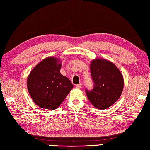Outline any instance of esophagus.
<instances>
[{
    "label": "esophagus",
    "instance_id": "obj_1",
    "mask_svg": "<svg viewBox=\"0 0 150 150\" xmlns=\"http://www.w3.org/2000/svg\"><path fill=\"white\" fill-rule=\"evenodd\" d=\"M82 84L81 83H80V84H79L77 85H76V88H78V89H80L82 87Z\"/></svg>",
    "mask_w": 150,
    "mask_h": 150
}]
</instances>
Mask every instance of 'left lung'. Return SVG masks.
Returning a JSON list of instances; mask_svg holds the SVG:
<instances>
[{"mask_svg":"<svg viewBox=\"0 0 150 150\" xmlns=\"http://www.w3.org/2000/svg\"><path fill=\"white\" fill-rule=\"evenodd\" d=\"M90 71L94 86L91 91L86 89V93L94 107L106 109L116 103L122 94L123 76L113 62L104 59L92 60Z\"/></svg>","mask_w":150,"mask_h":150,"instance_id":"8db88e82","label":"left lung"}]
</instances>
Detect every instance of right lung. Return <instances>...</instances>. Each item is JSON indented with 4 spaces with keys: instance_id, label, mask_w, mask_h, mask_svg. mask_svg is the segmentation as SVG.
<instances>
[{
    "instance_id": "right-lung-1",
    "label": "right lung",
    "mask_w": 150,
    "mask_h": 150,
    "mask_svg": "<svg viewBox=\"0 0 150 150\" xmlns=\"http://www.w3.org/2000/svg\"><path fill=\"white\" fill-rule=\"evenodd\" d=\"M59 62L55 57H47L35 67L28 77L30 97L44 109H57L73 87L69 79L60 73L61 62Z\"/></svg>"
}]
</instances>
